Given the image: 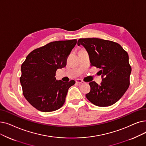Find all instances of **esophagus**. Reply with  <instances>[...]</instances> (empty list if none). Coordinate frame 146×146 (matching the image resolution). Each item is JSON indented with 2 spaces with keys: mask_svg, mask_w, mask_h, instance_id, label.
<instances>
[{
  "mask_svg": "<svg viewBox=\"0 0 146 146\" xmlns=\"http://www.w3.org/2000/svg\"><path fill=\"white\" fill-rule=\"evenodd\" d=\"M76 84H85V82H84L83 80H82L80 79L76 80Z\"/></svg>",
  "mask_w": 146,
  "mask_h": 146,
  "instance_id": "obj_1",
  "label": "esophagus"
}]
</instances>
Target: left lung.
I'll return each mask as SVG.
<instances>
[{
  "label": "left lung",
  "instance_id": "left-lung-1",
  "mask_svg": "<svg viewBox=\"0 0 146 146\" xmlns=\"http://www.w3.org/2000/svg\"><path fill=\"white\" fill-rule=\"evenodd\" d=\"M90 56L92 66L101 69L102 82L89 83L91 91L86 94L87 99L94 105L107 107L119 100L129 86L131 67L128 53L117 43L98 38L79 39Z\"/></svg>",
  "mask_w": 146,
  "mask_h": 146
}]
</instances>
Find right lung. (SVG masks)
Segmentation results:
<instances>
[{"mask_svg":"<svg viewBox=\"0 0 146 146\" xmlns=\"http://www.w3.org/2000/svg\"><path fill=\"white\" fill-rule=\"evenodd\" d=\"M77 40L50 42L31 52L21 65L20 83L24 97L37 110L53 111L64 104L68 90L75 81L56 80L58 68L66 66V59Z\"/></svg>","mask_w":146,"mask_h":146,"instance_id":"obj_1","label":"right lung"}]
</instances>
